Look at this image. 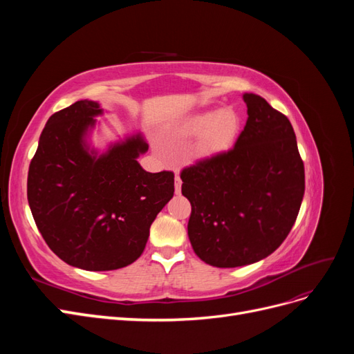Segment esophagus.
Returning a JSON list of instances; mask_svg holds the SVG:
<instances>
[{
  "instance_id": "obj_1",
  "label": "esophagus",
  "mask_w": 354,
  "mask_h": 354,
  "mask_svg": "<svg viewBox=\"0 0 354 354\" xmlns=\"http://www.w3.org/2000/svg\"><path fill=\"white\" fill-rule=\"evenodd\" d=\"M176 194L178 195L180 194V192H181V178L178 177V174H176Z\"/></svg>"
}]
</instances>
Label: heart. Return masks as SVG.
<instances>
[{
	"label": "heart",
	"instance_id": "heart-1",
	"mask_svg": "<svg viewBox=\"0 0 354 354\" xmlns=\"http://www.w3.org/2000/svg\"><path fill=\"white\" fill-rule=\"evenodd\" d=\"M241 131V118L232 109L208 111L192 115L174 128L181 138L199 137L198 152L216 155L226 152L236 142Z\"/></svg>",
	"mask_w": 354,
	"mask_h": 354
}]
</instances>
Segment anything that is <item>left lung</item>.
Returning <instances> with one entry per match:
<instances>
[{
    "instance_id": "1",
    "label": "left lung",
    "mask_w": 354,
    "mask_h": 354,
    "mask_svg": "<svg viewBox=\"0 0 354 354\" xmlns=\"http://www.w3.org/2000/svg\"><path fill=\"white\" fill-rule=\"evenodd\" d=\"M246 120L233 149L181 173L192 205L187 234L202 261L241 267L279 248L304 196V164L288 118L245 93Z\"/></svg>"
}]
</instances>
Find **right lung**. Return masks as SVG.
<instances>
[{
  "label": "right lung",
  "instance_id": "add662e5",
  "mask_svg": "<svg viewBox=\"0 0 354 354\" xmlns=\"http://www.w3.org/2000/svg\"><path fill=\"white\" fill-rule=\"evenodd\" d=\"M104 112L85 99L51 115L28 173L29 208L42 238L59 259L90 272L134 263L174 195L173 173H147L138 164L149 149L140 131L104 149L93 145Z\"/></svg>",
  "mask_w": 354,
  "mask_h": 354
}]
</instances>
